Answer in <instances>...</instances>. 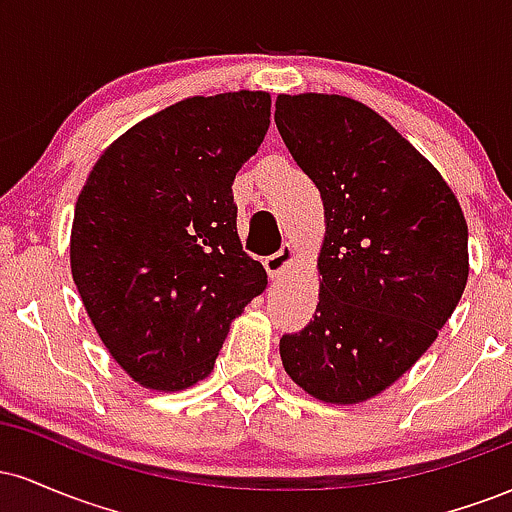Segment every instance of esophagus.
I'll use <instances>...</instances> for the list:
<instances>
[{"instance_id":"obj_1","label":"esophagus","mask_w":512,"mask_h":512,"mask_svg":"<svg viewBox=\"0 0 512 512\" xmlns=\"http://www.w3.org/2000/svg\"><path fill=\"white\" fill-rule=\"evenodd\" d=\"M291 262H293V248L291 245H281L274 255H269L267 260H264V267H267L269 276H276V274L284 272Z\"/></svg>"}]
</instances>
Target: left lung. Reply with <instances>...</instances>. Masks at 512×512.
<instances>
[{"mask_svg":"<svg viewBox=\"0 0 512 512\" xmlns=\"http://www.w3.org/2000/svg\"><path fill=\"white\" fill-rule=\"evenodd\" d=\"M274 122L327 223L320 303L281 337V363L315 399L363 402L419 361L460 303L467 221L438 170L368 105L279 96Z\"/></svg>","mask_w":512,"mask_h":512,"instance_id":"1","label":"left lung"}]
</instances>
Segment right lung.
<instances>
[{
    "label": "right lung",
    "mask_w": 512,
    "mask_h": 512,
    "mask_svg": "<svg viewBox=\"0 0 512 512\" xmlns=\"http://www.w3.org/2000/svg\"><path fill=\"white\" fill-rule=\"evenodd\" d=\"M269 110L262 91L170 105L110 144L76 199L74 284L105 349L149 390L207 378L231 322L267 286L240 245L231 185Z\"/></svg>",
    "instance_id": "1"
}]
</instances>
